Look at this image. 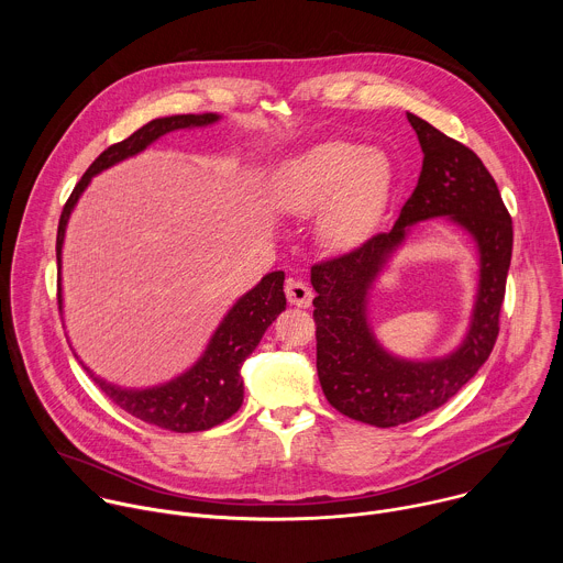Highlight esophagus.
<instances>
[{
    "mask_svg": "<svg viewBox=\"0 0 563 563\" xmlns=\"http://www.w3.org/2000/svg\"><path fill=\"white\" fill-rule=\"evenodd\" d=\"M285 294H287V300H289L291 305H296V307H309V305H311V298H313V294H311V289L307 287V283L294 280V278L285 283Z\"/></svg>",
    "mask_w": 563,
    "mask_h": 563,
    "instance_id": "esophagus-1",
    "label": "esophagus"
}]
</instances>
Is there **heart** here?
Segmentation results:
<instances>
[{
    "instance_id": "heart-1",
    "label": "heart",
    "mask_w": 563,
    "mask_h": 563,
    "mask_svg": "<svg viewBox=\"0 0 563 563\" xmlns=\"http://www.w3.org/2000/svg\"><path fill=\"white\" fill-rule=\"evenodd\" d=\"M387 157L358 142L332 140L294 157L280 172L276 202L291 216H320V233L334 250H354L378 227L389 196Z\"/></svg>"
}]
</instances>
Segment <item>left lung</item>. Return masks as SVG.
Instances as JSON below:
<instances>
[{
	"mask_svg": "<svg viewBox=\"0 0 563 563\" xmlns=\"http://www.w3.org/2000/svg\"><path fill=\"white\" fill-rule=\"evenodd\" d=\"M423 148L419 185L389 231L311 267L316 369L330 406L376 428H396L441 408L478 372L497 343L512 258V218L481 157L408 113ZM448 214L476 240L482 280L471 332L452 356L415 364L389 357L366 325V289L415 222Z\"/></svg>",
	"mask_w": 563,
	"mask_h": 563,
	"instance_id": "obj_1",
	"label": "left lung"
}]
</instances>
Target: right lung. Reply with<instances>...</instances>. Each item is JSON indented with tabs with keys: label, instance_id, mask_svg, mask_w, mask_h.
Listing matches in <instances>:
<instances>
[{
	"label": "right lung",
	"instance_id": "obj_1",
	"mask_svg": "<svg viewBox=\"0 0 563 563\" xmlns=\"http://www.w3.org/2000/svg\"><path fill=\"white\" fill-rule=\"evenodd\" d=\"M216 113H202V115H172V118H157L146 122L142 129L131 133L126 140L111 144L104 148L93 165L87 169L68 196L59 224H57V267L62 263V243L68 216L82 196L91 178L111 165L120 163V159L140 153L146 148L153 140L165 135L169 131L187 129V126H205L216 122ZM283 272L267 274L250 294L240 298L231 311L224 316L220 328L211 336L202 358L183 376L176 380L151 387V389H122L115 387L102 378H98L89 367V376L98 383V387L113 400L118 408L129 412L131 417L157 426L172 432H202L213 426H220L231 415L238 412L243 406V378H240V367L243 361L256 350L261 343L265 330L272 325V320L285 309V291H283ZM57 305L62 309V296L57 285Z\"/></svg>",
	"mask_w": 563,
	"mask_h": 563
}]
</instances>
